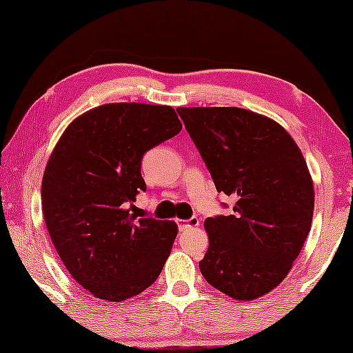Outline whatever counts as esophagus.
I'll list each match as a JSON object with an SVG mask.
<instances>
[{
    "label": "esophagus",
    "mask_w": 353,
    "mask_h": 353,
    "mask_svg": "<svg viewBox=\"0 0 353 353\" xmlns=\"http://www.w3.org/2000/svg\"><path fill=\"white\" fill-rule=\"evenodd\" d=\"M178 230L180 231H186L190 228H196V226H199V219L197 216H192L190 220H178Z\"/></svg>",
    "instance_id": "1"
}]
</instances>
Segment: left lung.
I'll list each match as a JSON object with an SVG mask.
<instances>
[{
    "instance_id": "obj_1",
    "label": "left lung",
    "mask_w": 353,
    "mask_h": 353,
    "mask_svg": "<svg viewBox=\"0 0 353 353\" xmlns=\"http://www.w3.org/2000/svg\"><path fill=\"white\" fill-rule=\"evenodd\" d=\"M233 215L205 220V281L236 301H252L288 276L312 226L315 192L307 162L286 130L241 108H178Z\"/></svg>"
}]
</instances>
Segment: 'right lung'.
I'll use <instances>...</instances> for the list:
<instances>
[{"label":"right lung","instance_id":"1","mask_svg":"<svg viewBox=\"0 0 353 353\" xmlns=\"http://www.w3.org/2000/svg\"><path fill=\"white\" fill-rule=\"evenodd\" d=\"M180 132L170 105L114 103L77 117L52 149L43 216L64 267L94 297L123 302L161 274L178 226L128 207L146 191L144 154Z\"/></svg>","mask_w":353,"mask_h":353}]
</instances>
